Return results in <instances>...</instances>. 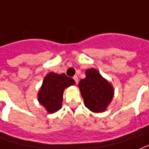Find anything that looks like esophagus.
I'll return each mask as SVG.
<instances>
[{
    "label": "esophagus",
    "mask_w": 149,
    "mask_h": 149,
    "mask_svg": "<svg viewBox=\"0 0 149 149\" xmlns=\"http://www.w3.org/2000/svg\"><path fill=\"white\" fill-rule=\"evenodd\" d=\"M73 79H74V81H76V83L77 84V82H78V77H77V76H74V77H73Z\"/></svg>",
    "instance_id": "obj_1"
}]
</instances>
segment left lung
I'll use <instances>...</instances> for the list:
<instances>
[{
    "label": "left lung",
    "mask_w": 149,
    "mask_h": 149,
    "mask_svg": "<svg viewBox=\"0 0 149 149\" xmlns=\"http://www.w3.org/2000/svg\"><path fill=\"white\" fill-rule=\"evenodd\" d=\"M78 87L85 106L94 113L106 111L114 97L113 86L94 68L85 71V78L80 81Z\"/></svg>",
    "instance_id": "8db88e82"
}]
</instances>
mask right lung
<instances>
[{"instance_id": "add662e5", "label": "right lung", "mask_w": 149, "mask_h": 149, "mask_svg": "<svg viewBox=\"0 0 149 149\" xmlns=\"http://www.w3.org/2000/svg\"><path fill=\"white\" fill-rule=\"evenodd\" d=\"M75 81L64 73L56 74L50 72L44 77L38 93V100L47 111L52 114L62 107L64 90L70 85H75Z\"/></svg>"}]
</instances>
